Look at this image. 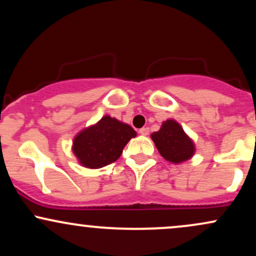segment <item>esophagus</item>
I'll return each mask as SVG.
<instances>
[{"mask_svg": "<svg viewBox=\"0 0 256 256\" xmlns=\"http://www.w3.org/2000/svg\"><path fill=\"white\" fill-rule=\"evenodd\" d=\"M140 134H143V136H146V134H149V128H140Z\"/></svg>", "mask_w": 256, "mask_h": 256, "instance_id": "1", "label": "esophagus"}]
</instances>
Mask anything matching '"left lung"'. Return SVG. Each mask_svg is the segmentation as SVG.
<instances>
[{"label":"left lung","mask_w":256,"mask_h":256,"mask_svg":"<svg viewBox=\"0 0 256 256\" xmlns=\"http://www.w3.org/2000/svg\"><path fill=\"white\" fill-rule=\"evenodd\" d=\"M161 156L173 164L189 160L195 152L194 142L186 136L182 126L170 119L164 122L161 128L152 134Z\"/></svg>","instance_id":"8db88e82"}]
</instances>
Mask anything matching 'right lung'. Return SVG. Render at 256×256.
Here are the masks:
<instances>
[{"mask_svg":"<svg viewBox=\"0 0 256 256\" xmlns=\"http://www.w3.org/2000/svg\"><path fill=\"white\" fill-rule=\"evenodd\" d=\"M136 131L130 125L106 116L98 124L85 128L73 140V152L88 168H101L120 158Z\"/></svg>","mask_w":256,"mask_h":256,"instance_id":"obj_1","label":"right lung"}]
</instances>
